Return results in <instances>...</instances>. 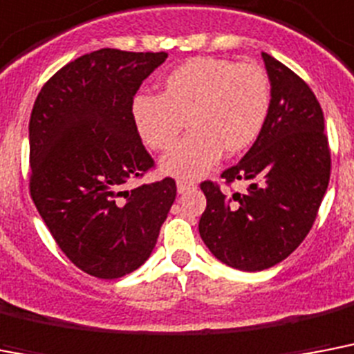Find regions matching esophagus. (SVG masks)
Listing matches in <instances>:
<instances>
[{
	"label": "esophagus",
	"instance_id": "obj_1",
	"mask_svg": "<svg viewBox=\"0 0 354 354\" xmlns=\"http://www.w3.org/2000/svg\"><path fill=\"white\" fill-rule=\"evenodd\" d=\"M176 187H178V192H180V194H185V192H189V191H192V189H194V182H187V180H178L176 182Z\"/></svg>",
	"mask_w": 354,
	"mask_h": 354
}]
</instances>
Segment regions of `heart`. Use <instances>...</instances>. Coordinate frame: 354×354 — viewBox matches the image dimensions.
<instances>
[{
    "instance_id": "heart-1",
    "label": "heart",
    "mask_w": 354,
    "mask_h": 354,
    "mask_svg": "<svg viewBox=\"0 0 354 354\" xmlns=\"http://www.w3.org/2000/svg\"><path fill=\"white\" fill-rule=\"evenodd\" d=\"M271 87L254 62L191 57L172 68L162 93L138 94L132 118L152 151H169L185 122L192 134L162 160V171L178 178H200L220 156H236L251 147L266 125Z\"/></svg>"
}]
</instances>
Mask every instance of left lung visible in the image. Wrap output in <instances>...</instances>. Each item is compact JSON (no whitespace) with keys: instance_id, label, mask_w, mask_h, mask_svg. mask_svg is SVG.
<instances>
[{"instance_id":"1","label":"left lung","mask_w":354,"mask_h":354,"mask_svg":"<svg viewBox=\"0 0 354 354\" xmlns=\"http://www.w3.org/2000/svg\"><path fill=\"white\" fill-rule=\"evenodd\" d=\"M271 80V105L245 156L222 172L223 183L247 180L245 192L202 182L207 207L200 236L209 251L240 271H263L286 260L311 231L331 176L324 112L309 85L261 53Z\"/></svg>"}]
</instances>
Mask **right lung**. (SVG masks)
<instances>
[{
  "instance_id": "1",
  "label": "right lung",
  "mask_w": 354,
  "mask_h": 354,
  "mask_svg": "<svg viewBox=\"0 0 354 354\" xmlns=\"http://www.w3.org/2000/svg\"><path fill=\"white\" fill-rule=\"evenodd\" d=\"M167 53L100 48L48 80L28 122L30 196L63 254L114 280L151 257L174 198L163 178L125 191L154 169L132 118L134 94Z\"/></svg>"
}]
</instances>
